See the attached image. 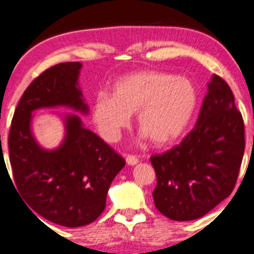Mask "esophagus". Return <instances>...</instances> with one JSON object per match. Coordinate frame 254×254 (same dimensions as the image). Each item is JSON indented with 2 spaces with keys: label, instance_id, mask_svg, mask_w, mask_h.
Instances as JSON below:
<instances>
[{
  "label": "esophagus",
  "instance_id": "esophagus-1",
  "mask_svg": "<svg viewBox=\"0 0 254 254\" xmlns=\"http://www.w3.org/2000/svg\"><path fill=\"white\" fill-rule=\"evenodd\" d=\"M139 162V158L134 155H127V165H136Z\"/></svg>",
  "mask_w": 254,
  "mask_h": 254
}]
</instances>
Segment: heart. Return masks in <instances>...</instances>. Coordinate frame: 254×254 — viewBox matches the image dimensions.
<instances>
[{
	"label": "heart",
	"mask_w": 254,
	"mask_h": 254,
	"mask_svg": "<svg viewBox=\"0 0 254 254\" xmlns=\"http://www.w3.org/2000/svg\"><path fill=\"white\" fill-rule=\"evenodd\" d=\"M196 102V88L188 78L142 70L118 79L113 96L99 93L93 103V119L102 136L115 141L129 127L131 113L137 112L143 135L162 146L183 134Z\"/></svg>",
	"instance_id": "heart-1"
}]
</instances>
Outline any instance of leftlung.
I'll list each match as a JSON object with an SVG mask.
<instances>
[{
    "mask_svg": "<svg viewBox=\"0 0 254 254\" xmlns=\"http://www.w3.org/2000/svg\"><path fill=\"white\" fill-rule=\"evenodd\" d=\"M245 152V124L229 84L212 76L198 120L162 155H152L155 206L177 221L204 216L234 190Z\"/></svg>",
    "mask_w": 254,
    "mask_h": 254,
    "instance_id": "obj_1",
    "label": "left lung"
}]
</instances>
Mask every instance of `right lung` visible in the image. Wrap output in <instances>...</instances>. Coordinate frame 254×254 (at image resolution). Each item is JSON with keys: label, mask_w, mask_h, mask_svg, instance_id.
<instances>
[{"label": "right lung", "mask_w": 254, "mask_h": 254, "mask_svg": "<svg viewBox=\"0 0 254 254\" xmlns=\"http://www.w3.org/2000/svg\"><path fill=\"white\" fill-rule=\"evenodd\" d=\"M81 66L61 63L33 79L14 111L8 134L14 186L28 209L66 227L88 225L103 212L111 183L125 166L124 158L83 127L76 115L66 118L65 141L56 150H43L33 137L35 109L67 106L88 111L77 87Z\"/></svg>", "instance_id": "add662e5"}]
</instances>
